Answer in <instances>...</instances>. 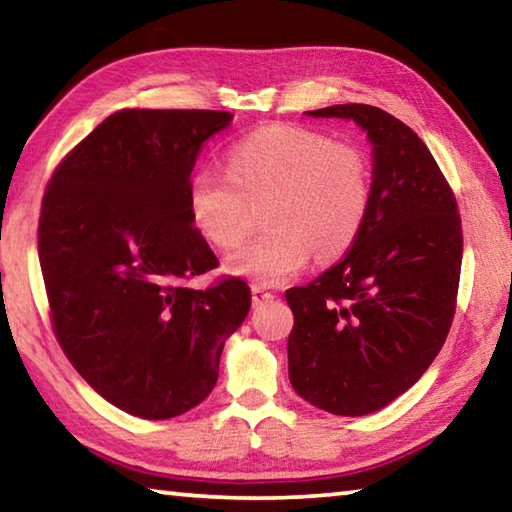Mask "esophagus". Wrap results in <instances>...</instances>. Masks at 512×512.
Segmentation results:
<instances>
[{
	"instance_id": "esophagus-1",
	"label": "esophagus",
	"mask_w": 512,
	"mask_h": 512,
	"mask_svg": "<svg viewBox=\"0 0 512 512\" xmlns=\"http://www.w3.org/2000/svg\"><path fill=\"white\" fill-rule=\"evenodd\" d=\"M250 293H253V305H264V302H271L275 298V293L262 287V284H253Z\"/></svg>"
}]
</instances>
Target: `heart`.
Segmentation results:
<instances>
[{"label":"heart","instance_id":"obj_1","mask_svg":"<svg viewBox=\"0 0 512 512\" xmlns=\"http://www.w3.org/2000/svg\"><path fill=\"white\" fill-rule=\"evenodd\" d=\"M228 173L198 169L187 185L196 230L221 250L244 244L253 207L268 230L230 257V271L280 284L311 253L332 262L348 253L366 225L372 171L366 151L305 126L259 128L228 151Z\"/></svg>","mask_w":512,"mask_h":512}]
</instances>
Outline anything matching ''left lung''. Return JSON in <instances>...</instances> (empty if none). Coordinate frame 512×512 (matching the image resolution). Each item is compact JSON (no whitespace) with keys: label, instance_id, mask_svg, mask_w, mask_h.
I'll return each mask as SVG.
<instances>
[{"label":"left lung","instance_id":"left-lung-1","mask_svg":"<svg viewBox=\"0 0 512 512\" xmlns=\"http://www.w3.org/2000/svg\"><path fill=\"white\" fill-rule=\"evenodd\" d=\"M311 117L352 119L375 144L372 198L339 264L287 291L289 379L334 415H368L418 381L452 327L463 228L427 144L381 108L343 103Z\"/></svg>","mask_w":512,"mask_h":512}]
</instances>
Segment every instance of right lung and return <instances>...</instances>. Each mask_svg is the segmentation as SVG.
I'll return each mask as SVG.
<instances>
[{"label": "right lung", "instance_id": "1", "mask_svg": "<svg viewBox=\"0 0 512 512\" xmlns=\"http://www.w3.org/2000/svg\"><path fill=\"white\" fill-rule=\"evenodd\" d=\"M225 110H119L51 173L38 221L49 318L69 363L101 397L144 420L201 404L223 343L250 309L194 228L187 185Z\"/></svg>", "mask_w": 512, "mask_h": 512}]
</instances>
